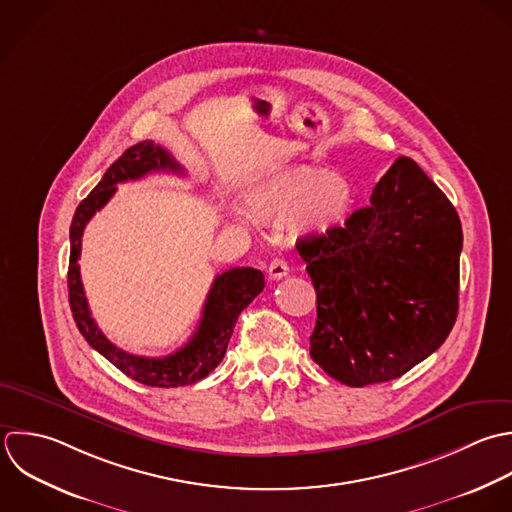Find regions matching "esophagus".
<instances>
[{
  "instance_id": "obj_1",
  "label": "esophagus",
  "mask_w": 512,
  "mask_h": 512,
  "mask_svg": "<svg viewBox=\"0 0 512 512\" xmlns=\"http://www.w3.org/2000/svg\"><path fill=\"white\" fill-rule=\"evenodd\" d=\"M289 275V265H287V261H283V259H273L271 263H269V277L273 279V281H281L283 277H287Z\"/></svg>"
}]
</instances>
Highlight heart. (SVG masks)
Wrapping results in <instances>:
<instances>
[{
    "label": "heart",
    "instance_id": "b5f03b06",
    "mask_svg": "<svg viewBox=\"0 0 512 512\" xmlns=\"http://www.w3.org/2000/svg\"><path fill=\"white\" fill-rule=\"evenodd\" d=\"M353 201V189L341 175L311 165L275 169L247 191V205L255 217L265 221L295 217L301 229L315 233L343 227Z\"/></svg>",
    "mask_w": 512,
    "mask_h": 512
}]
</instances>
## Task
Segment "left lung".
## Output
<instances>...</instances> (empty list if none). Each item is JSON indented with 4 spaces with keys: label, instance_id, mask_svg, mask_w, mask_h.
Returning <instances> with one entry per match:
<instances>
[{
    "label": "left lung",
    "instance_id": "1",
    "mask_svg": "<svg viewBox=\"0 0 512 512\" xmlns=\"http://www.w3.org/2000/svg\"><path fill=\"white\" fill-rule=\"evenodd\" d=\"M463 229L447 195L399 157L345 227L297 241L317 291L313 361L349 387L399 379L459 313Z\"/></svg>",
    "mask_w": 512,
    "mask_h": 512
}]
</instances>
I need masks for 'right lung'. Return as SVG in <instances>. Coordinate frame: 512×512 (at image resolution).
<instances>
[{"mask_svg": "<svg viewBox=\"0 0 512 512\" xmlns=\"http://www.w3.org/2000/svg\"><path fill=\"white\" fill-rule=\"evenodd\" d=\"M153 171L183 173V167L171 157L167 149L155 145L153 141H141L129 147L101 177L95 189L77 205L71 227H69V271H67V291L73 321L83 335V339L101 353L111 365H115L129 379L143 383L147 387H185L205 379L225 357L233 327L241 311L263 291L265 277L253 267H235L217 275L207 301L203 305V317L199 321L193 337L179 351L167 357H137L115 347L95 325L85 291L79 275V255L81 237L87 221L99 211L115 193V185L141 179Z\"/></svg>", "mask_w": 512, "mask_h": 512, "instance_id": "right-lung-1", "label": "right lung"}]
</instances>
